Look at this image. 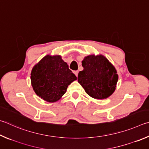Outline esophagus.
<instances>
[{
  "instance_id": "obj_1",
  "label": "esophagus",
  "mask_w": 149,
  "mask_h": 149,
  "mask_svg": "<svg viewBox=\"0 0 149 149\" xmlns=\"http://www.w3.org/2000/svg\"><path fill=\"white\" fill-rule=\"evenodd\" d=\"M74 74H75V75H76V77H77V75H78V71H74Z\"/></svg>"
}]
</instances>
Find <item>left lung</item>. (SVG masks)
<instances>
[{
	"label": "left lung",
	"instance_id": "1",
	"mask_svg": "<svg viewBox=\"0 0 149 149\" xmlns=\"http://www.w3.org/2000/svg\"><path fill=\"white\" fill-rule=\"evenodd\" d=\"M83 70L77 81L86 94L96 100L106 99L114 93L118 81L115 66L102 55H89L82 61Z\"/></svg>",
	"mask_w": 149,
	"mask_h": 149
}]
</instances>
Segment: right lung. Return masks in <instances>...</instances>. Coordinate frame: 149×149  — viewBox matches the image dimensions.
Returning <instances> with one entry per match:
<instances>
[{
  "label": "right lung",
  "instance_id": "1",
  "mask_svg": "<svg viewBox=\"0 0 149 149\" xmlns=\"http://www.w3.org/2000/svg\"><path fill=\"white\" fill-rule=\"evenodd\" d=\"M31 79L36 95L53 103L62 98L68 86L77 77L61 55H47L32 68Z\"/></svg>",
  "mask_w": 149,
  "mask_h": 149
}]
</instances>
